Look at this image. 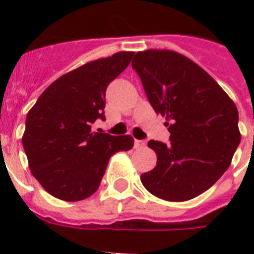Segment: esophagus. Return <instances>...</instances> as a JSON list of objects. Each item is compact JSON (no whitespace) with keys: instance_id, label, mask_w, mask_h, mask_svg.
I'll list each match as a JSON object with an SVG mask.
<instances>
[{"instance_id":"obj_1","label":"esophagus","mask_w":254,"mask_h":254,"mask_svg":"<svg viewBox=\"0 0 254 254\" xmlns=\"http://www.w3.org/2000/svg\"><path fill=\"white\" fill-rule=\"evenodd\" d=\"M146 146V141L145 140H134V147L136 149H142Z\"/></svg>"}]
</instances>
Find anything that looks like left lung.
Segmentation results:
<instances>
[{
  "label": "left lung",
  "mask_w": 254,
  "mask_h": 254,
  "mask_svg": "<svg viewBox=\"0 0 254 254\" xmlns=\"http://www.w3.org/2000/svg\"><path fill=\"white\" fill-rule=\"evenodd\" d=\"M150 104L165 117L170 142L150 140L156 167L143 187L165 201L194 198L216 183L241 142L234 102L205 69L178 52L147 49L132 61Z\"/></svg>",
  "instance_id": "8db88e82"
}]
</instances>
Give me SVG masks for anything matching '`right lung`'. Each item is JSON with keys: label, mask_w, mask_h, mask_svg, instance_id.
<instances>
[{"label": "right lung", "mask_w": 254, "mask_h": 254, "mask_svg": "<svg viewBox=\"0 0 254 254\" xmlns=\"http://www.w3.org/2000/svg\"><path fill=\"white\" fill-rule=\"evenodd\" d=\"M134 52H118L82 64L49 85L28 112L22 146L31 174L56 198L75 202L99 188L108 161L133 147L129 134L91 131L105 120V90Z\"/></svg>", "instance_id": "obj_1"}]
</instances>
